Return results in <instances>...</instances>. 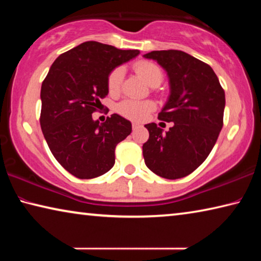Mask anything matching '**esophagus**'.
<instances>
[{
  "mask_svg": "<svg viewBox=\"0 0 261 261\" xmlns=\"http://www.w3.org/2000/svg\"><path fill=\"white\" fill-rule=\"evenodd\" d=\"M141 125L139 124V123H137V122H134L132 123V129H138V127H140Z\"/></svg>",
  "mask_w": 261,
  "mask_h": 261,
  "instance_id": "34e87169",
  "label": "esophagus"
}]
</instances>
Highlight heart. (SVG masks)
I'll return each instance as SVG.
<instances>
[{"instance_id":"1","label":"heart","mask_w":261,"mask_h":261,"mask_svg":"<svg viewBox=\"0 0 261 261\" xmlns=\"http://www.w3.org/2000/svg\"><path fill=\"white\" fill-rule=\"evenodd\" d=\"M135 70L149 86L156 85V84L160 85L162 82L163 74L161 69L159 68L156 64L152 63V62H138V63L135 64ZM123 76H124V70L121 67L115 68L113 71L109 73L107 79V85L110 93L116 94L120 92L123 82ZM154 108H155V106H154V103L151 102V101L140 102V101L127 99L122 101V102L117 106V112L120 113L122 116L130 118V120L141 121L144 120V118H146L148 113L152 112Z\"/></svg>"}]
</instances>
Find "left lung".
Instances as JSON below:
<instances>
[{
  "instance_id": "obj_1",
  "label": "left lung",
  "mask_w": 261,
  "mask_h": 261,
  "mask_svg": "<svg viewBox=\"0 0 261 261\" xmlns=\"http://www.w3.org/2000/svg\"><path fill=\"white\" fill-rule=\"evenodd\" d=\"M167 72L169 96L159 118L174 122L166 134L155 123L145 127L146 166L168 179L182 178L208 156L223 125L224 91L208 64L180 50H153L144 55Z\"/></svg>"
}]
</instances>
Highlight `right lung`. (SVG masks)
<instances>
[{
  "instance_id": "right-lung-1",
  "label": "right lung",
  "mask_w": 261,
  "mask_h": 261,
  "mask_svg": "<svg viewBox=\"0 0 261 261\" xmlns=\"http://www.w3.org/2000/svg\"><path fill=\"white\" fill-rule=\"evenodd\" d=\"M139 54L87 41L51 64L41 85L40 125L53 155L76 177L94 178L109 171L115 147L131 134V122L120 115L100 124L92 114L108 94L109 73Z\"/></svg>"
}]
</instances>
